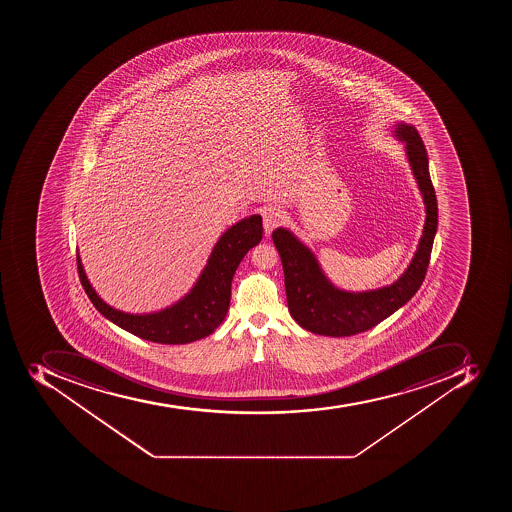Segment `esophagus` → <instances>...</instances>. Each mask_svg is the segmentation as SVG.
Here are the masks:
<instances>
[{"label": "esophagus", "mask_w": 512, "mask_h": 512, "mask_svg": "<svg viewBox=\"0 0 512 512\" xmlns=\"http://www.w3.org/2000/svg\"><path fill=\"white\" fill-rule=\"evenodd\" d=\"M283 218H285V216H283L282 211L275 208V206H269V208L262 211V224H264V232H266V235L272 234V230L282 224Z\"/></svg>", "instance_id": "34e87169"}]
</instances>
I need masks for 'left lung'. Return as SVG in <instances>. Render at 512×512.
Returning a JSON list of instances; mask_svg holds the SVG:
<instances>
[{
  "label": "left lung",
  "instance_id": "left-lung-1",
  "mask_svg": "<svg viewBox=\"0 0 512 512\" xmlns=\"http://www.w3.org/2000/svg\"><path fill=\"white\" fill-rule=\"evenodd\" d=\"M394 136L405 145V155L426 208L415 256L394 283L376 290H341L330 282L315 254L291 230L278 227L272 234L285 272L291 317L310 333L341 338L370 330L405 306L423 283L439 221L437 198L429 176L426 147L418 131L407 123H397Z\"/></svg>",
  "mask_w": 512,
  "mask_h": 512
}]
</instances>
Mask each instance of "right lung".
Returning a JSON list of instances; mask_svg holds the SVG:
<instances>
[{"instance_id": "obj_1", "label": "right lung", "mask_w": 512, "mask_h": 512, "mask_svg": "<svg viewBox=\"0 0 512 512\" xmlns=\"http://www.w3.org/2000/svg\"><path fill=\"white\" fill-rule=\"evenodd\" d=\"M262 240V218L235 222L219 237L192 290L171 306L149 314H129L109 306L86 277L77 253L78 274L88 298L107 320L137 338L158 344H187L210 336L226 318L230 286L238 264Z\"/></svg>"}]
</instances>
